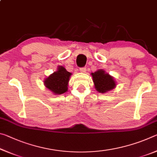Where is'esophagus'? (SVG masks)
Instances as JSON below:
<instances>
[{"mask_svg": "<svg viewBox=\"0 0 157 157\" xmlns=\"http://www.w3.org/2000/svg\"><path fill=\"white\" fill-rule=\"evenodd\" d=\"M79 71H80L81 73H86V68H85V67H82V68H79Z\"/></svg>", "mask_w": 157, "mask_h": 157, "instance_id": "34e87169", "label": "esophagus"}]
</instances>
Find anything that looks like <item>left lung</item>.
I'll return each instance as SVG.
<instances>
[{
  "instance_id": "obj_1",
  "label": "left lung",
  "mask_w": 157,
  "mask_h": 157,
  "mask_svg": "<svg viewBox=\"0 0 157 157\" xmlns=\"http://www.w3.org/2000/svg\"><path fill=\"white\" fill-rule=\"evenodd\" d=\"M95 87L98 92L102 94L113 89L116 86V83L112 77L104 71L98 70L94 73H91Z\"/></svg>"
}]
</instances>
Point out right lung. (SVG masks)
<instances>
[{"label": "right lung", "instance_id": "add662e5", "mask_svg": "<svg viewBox=\"0 0 157 157\" xmlns=\"http://www.w3.org/2000/svg\"><path fill=\"white\" fill-rule=\"evenodd\" d=\"M71 75L63 66H59L58 70L46 79L44 84L46 88L55 94H62L68 89V82Z\"/></svg>", "mask_w": 157, "mask_h": 157}]
</instances>
